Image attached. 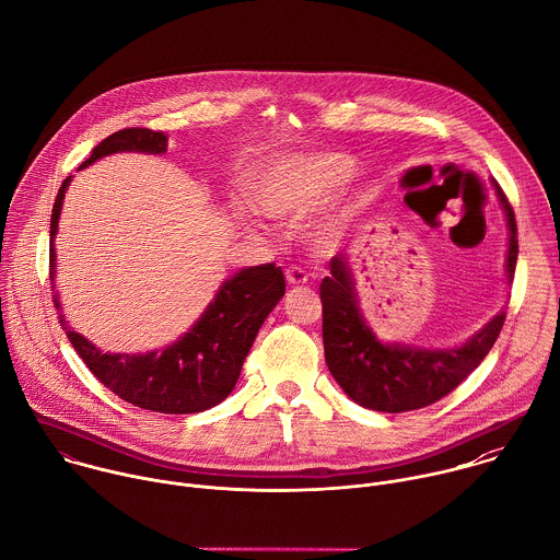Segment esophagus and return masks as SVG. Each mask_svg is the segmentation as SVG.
I'll list each match as a JSON object with an SVG mask.
<instances>
[{"label": "esophagus", "mask_w": 560, "mask_h": 560, "mask_svg": "<svg viewBox=\"0 0 560 560\" xmlns=\"http://www.w3.org/2000/svg\"><path fill=\"white\" fill-rule=\"evenodd\" d=\"M285 279L290 285H305L307 283V272L299 266H290L285 268Z\"/></svg>", "instance_id": "obj_1"}]
</instances>
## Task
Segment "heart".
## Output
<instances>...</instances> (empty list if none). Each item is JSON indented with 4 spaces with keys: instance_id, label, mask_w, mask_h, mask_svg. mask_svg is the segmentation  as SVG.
<instances>
[{
    "instance_id": "obj_1",
    "label": "heart",
    "mask_w": 560,
    "mask_h": 560,
    "mask_svg": "<svg viewBox=\"0 0 560 560\" xmlns=\"http://www.w3.org/2000/svg\"><path fill=\"white\" fill-rule=\"evenodd\" d=\"M355 172L353 159L338 152L299 154L275 167L255 189L261 213L275 220H301L320 209ZM331 226L320 231L323 237Z\"/></svg>"
}]
</instances>
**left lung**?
I'll use <instances>...</instances> for the list:
<instances>
[{
  "instance_id": "8db88e82",
  "label": "left lung",
  "mask_w": 560,
  "mask_h": 560,
  "mask_svg": "<svg viewBox=\"0 0 560 560\" xmlns=\"http://www.w3.org/2000/svg\"><path fill=\"white\" fill-rule=\"evenodd\" d=\"M498 196L509 218V279L517 266V222L506 194ZM331 277L320 283L325 360L340 388L360 406L377 412H408L436 404L460 386L493 349L506 312H500L482 331L458 349H417L382 345L364 323L347 257L329 261Z\"/></svg>"
}]
</instances>
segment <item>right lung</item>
I'll return each mask as SVG.
<instances>
[{
    "mask_svg": "<svg viewBox=\"0 0 560 560\" xmlns=\"http://www.w3.org/2000/svg\"><path fill=\"white\" fill-rule=\"evenodd\" d=\"M165 148V132L124 128L100 141L80 167L113 152L161 154ZM69 180L71 176L60 185L51 209L49 279H54V235ZM283 294L285 279L281 268L275 264L244 268L222 283L213 303L180 340L163 351L141 355L102 353L73 329L65 327V334L86 369L119 399L152 412L191 415L209 410L229 397L259 327ZM54 303L58 307L56 299Z\"/></svg>",
    "mask_w": 560,
    "mask_h": 560,
    "instance_id": "obj_1",
    "label": "right lung"
}]
</instances>
